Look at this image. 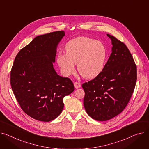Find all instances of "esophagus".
Here are the masks:
<instances>
[{
    "label": "esophagus",
    "instance_id": "esophagus-1",
    "mask_svg": "<svg viewBox=\"0 0 149 149\" xmlns=\"http://www.w3.org/2000/svg\"><path fill=\"white\" fill-rule=\"evenodd\" d=\"M74 87L76 89H77V88H79L81 87V84L79 83V82H74Z\"/></svg>",
    "mask_w": 149,
    "mask_h": 149
}]
</instances>
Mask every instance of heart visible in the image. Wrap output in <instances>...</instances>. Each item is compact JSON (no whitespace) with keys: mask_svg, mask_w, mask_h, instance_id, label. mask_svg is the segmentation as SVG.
I'll use <instances>...</instances> for the list:
<instances>
[{"mask_svg":"<svg viewBox=\"0 0 149 149\" xmlns=\"http://www.w3.org/2000/svg\"><path fill=\"white\" fill-rule=\"evenodd\" d=\"M66 54H59L57 63L61 72L69 76L75 72V65L85 78L98 76L106 64L108 50L104 44L86 37H79L70 40L65 45Z\"/></svg>","mask_w":149,"mask_h":149,"instance_id":"heart-1","label":"heart"}]
</instances>
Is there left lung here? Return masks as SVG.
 Wrapping results in <instances>:
<instances>
[{
	"label": "left lung",
	"mask_w": 149,
	"mask_h": 149,
	"mask_svg": "<svg viewBox=\"0 0 149 149\" xmlns=\"http://www.w3.org/2000/svg\"><path fill=\"white\" fill-rule=\"evenodd\" d=\"M112 53L103 71L82 86L85 109L93 119L107 121L124 110L136 82V66L123 42L109 34Z\"/></svg>",
	"instance_id": "1"
}]
</instances>
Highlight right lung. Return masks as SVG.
Masks as SVG:
<instances>
[{
    "label": "right lung",
    "mask_w": 149,
    "mask_h": 149,
    "mask_svg": "<svg viewBox=\"0 0 149 149\" xmlns=\"http://www.w3.org/2000/svg\"><path fill=\"white\" fill-rule=\"evenodd\" d=\"M63 31L38 36L21 49L11 71V85L22 110L32 118L49 122L64 108L63 98L74 90L72 81L54 68Z\"/></svg>",
    "instance_id": "1"
}]
</instances>
